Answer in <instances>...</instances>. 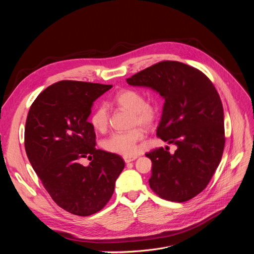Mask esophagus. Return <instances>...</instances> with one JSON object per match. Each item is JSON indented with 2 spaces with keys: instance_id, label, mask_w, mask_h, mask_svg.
Masks as SVG:
<instances>
[{
  "instance_id": "esophagus-1",
  "label": "esophagus",
  "mask_w": 254,
  "mask_h": 254,
  "mask_svg": "<svg viewBox=\"0 0 254 254\" xmlns=\"http://www.w3.org/2000/svg\"><path fill=\"white\" fill-rule=\"evenodd\" d=\"M136 158H137L136 156H134V157H124V160H125L126 163H130V162L136 160Z\"/></svg>"
}]
</instances>
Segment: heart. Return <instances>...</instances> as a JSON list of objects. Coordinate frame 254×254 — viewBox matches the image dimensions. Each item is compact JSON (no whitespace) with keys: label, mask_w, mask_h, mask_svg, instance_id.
<instances>
[{"label":"heart","mask_w":254,"mask_h":254,"mask_svg":"<svg viewBox=\"0 0 254 254\" xmlns=\"http://www.w3.org/2000/svg\"><path fill=\"white\" fill-rule=\"evenodd\" d=\"M113 102L132 113L131 127L138 125L144 128H150L156 122L158 115L157 106L154 103L146 101L143 94L138 90L131 88L123 89L115 95ZM90 123L98 132H104L106 130L110 123V116L104 106L100 105L95 108L91 114ZM143 136V131L139 127L126 132H115L102 141V147L105 151L113 154L132 157L136 155L137 143Z\"/></svg>","instance_id":"1"}]
</instances>
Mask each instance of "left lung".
Segmentation results:
<instances>
[{"label": "left lung", "instance_id": "left-lung-1", "mask_svg": "<svg viewBox=\"0 0 254 254\" xmlns=\"http://www.w3.org/2000/svg\"><path fill=\"white\" fill-rule=\"evenodd\" d=\"M150 87L165 99L157 135L177 150L147 153L152 161L151 189L161 198L185 202L201 193L218 167L225 144L224 113L211 80L197 68L162 61L127 79Z\"/></svg>", "mask_w": 254, "mask_h": 254}]
</instances>
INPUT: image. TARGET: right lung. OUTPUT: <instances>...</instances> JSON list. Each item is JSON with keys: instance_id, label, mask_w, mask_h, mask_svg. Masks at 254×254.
Returning <instances> with one entry per match:
<instances>
[{"instance_id": "add662e5", "label": "right lung", "mask_w": 254, "mask_h": 254, "mask_svg": "<svg viewBox=\"0 0 254 254\" xmlns=\"http://www.w3.org/2000/svg\"><path fill=\"white\" fill-rule=\"evenodd\" d=\"M113 85L62 80L32 103L25 127L28 159L53 201L78 216L100 211L125 168L117 154L95 148L88 117L93 102ZM87 157L88 166L80 161Z\"/></svg>"}]
</instances>
